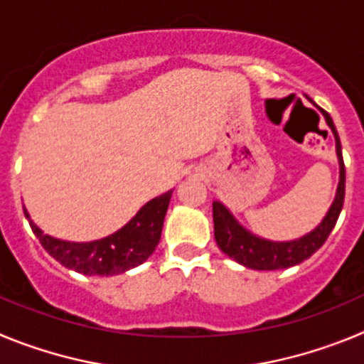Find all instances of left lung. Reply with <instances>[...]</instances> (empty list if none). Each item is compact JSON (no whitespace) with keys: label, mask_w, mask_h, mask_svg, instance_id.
Returning a JSON list of instances; mask_svg holds the SVG:
<instances>
[{"label":"left lung","mask_w":364,"mask_h":364,"mask_svg":"<svg viewBox=\"0 0 364 364\" xmlns=\"http://www.w3.org/2000/svg\"><path fill=\"white\" fill-rule=\"evenodd\" d=\"M311 102V100H310ZM323 112L328 127L332 129L336 138V153L339 160V184H337L336 198H333L330 210L323 217V220L310 231L294 240H269L262 239L259 235L252 233L233 217L230 210L222 202H213V224L215 240L222 252L237 260L239 264L252 269H284L290 266L301 264L302 260L310 259L324 242L328 235L336 226L339 218L343 202H345V162L341 153V140L337 134L332 117L326 111Z\"/></svg>","instance_id":"8db88e82"}]
</instances>
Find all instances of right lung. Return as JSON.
Segmentation results:
<instances>
[{"instance_id": "right-lung-1", "label": "right lung", "mask_w": 364, "mask_h": 364, "mask_svg": "<svg viewBox=\"0 0 364 364\" xmlns=\"http://www.w3.org/2000/svg\"><path fill=\"white\" fill-rule=\"evenodd\" d=\"M171 193L173 189L162 193L160 197H154L153 200L144 204L125 226L104 239L91 240V242H70V240L54 239L50 235L43 233L32 222L25 208L23 211L32 231L45 247V252L54 257L60 264L83 275L109 277V275H118L134 266H140L144 260L149 259L154 247L160 242Z\"/></svg>"}]
</instances>
